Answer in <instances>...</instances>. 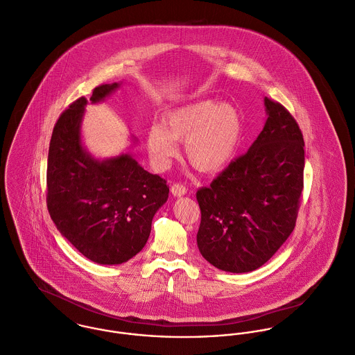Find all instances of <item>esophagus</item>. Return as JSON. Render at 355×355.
<instances>
[{"label":"esophagus","instance_id":"obj_1","mask_svg":"<svg viewBox=\"0 0 355 355\" xmlns=\"http://www.w3.org/2000/svg\"><path fill=\"white\" fill-rule=\"evenodd\" d=\"M170 192H171L173 196L181 198V196H184L187 193V188L184 185H181V184H174V185H171Z\"/></svg>","mask_w":355,"mask_h":355}]
</instances>
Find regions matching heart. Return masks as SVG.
<instances>
[{"instance_id":"obj_1","label":"heart","mask_w":355,"mask_h":355,"mask_svg":"<svg viewBox=\"0 0 355 355\" xmlns=\"http://www.w3.org/2000/svg\"><path fill=\"white\" fill-rule=\"evenodd\" d=\"M244 126L239 110L230 103L200 100L170 111L163 123H153L145 137L146 150L156 170H166L180 155L205 173L225 168L236 156Z\"/></svg>"}]
</instances>
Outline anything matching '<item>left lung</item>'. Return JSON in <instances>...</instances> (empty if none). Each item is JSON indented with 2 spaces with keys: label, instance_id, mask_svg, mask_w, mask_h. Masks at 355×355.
<instances>
[{
  "label": "left lung",
  "instance_id": "8db88e82",
  "mask_svg": "<svg viewBox=\"0 0 355 355\" xmlns=\"http://www.w3.org/2000/svg\"><path fill=\"white\" fill-rule=\"evenodd\" d=\"M268 119L245 155L198 191V247L213 266L248 273L265 265L295 227L304 141L292 115L265 97Z\"/></svg>",
  "mask_w": 355,
  "mask_h": 355
}]
</instances>
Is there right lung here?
Segmentation results:
<instances>
[{
	"label": "right lung",
	"instance_id": "1",
	"mask_svg": "<svg viewBox=\"0 0 355 355\" xmlns=\"http://www.w3.org/2000/svg\"><path fill=\"white\" fill-rule=\"evenodd\" d=\"M121 85L97 86L90 103L104 101ZM86 105L85 97L78 98L55 125L48 155V210L62 236L83 257L100 265H121L146 244L168 187L144 170L130 152L105 159L92 155L82 141Z\"/></svg>",
	"mask_w": 355,
	"mask_h": 355
}]
</instances>
